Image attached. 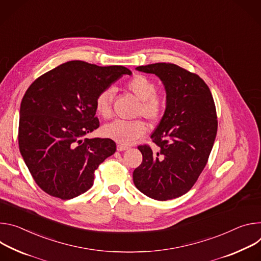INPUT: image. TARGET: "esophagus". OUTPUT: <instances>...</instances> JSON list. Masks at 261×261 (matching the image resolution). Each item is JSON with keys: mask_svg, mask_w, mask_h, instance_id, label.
Listing matches in <instances>:
<instances>
[{"mask_svg": "<svg viewBox=\"0 0 261 261\" xmlns=\"http://www.w3.org/2000/svg\"><path fill=\"white\" fill-rule=\"evenodd\" d=\"M128 147L127 146H124V145H117V150L118 151H124L126 150Z\"/></svg>", "mask_w": 261, "mask_h": 261, "instance_id": "esophagus-1", "label": "esophagus"}]
</instances>
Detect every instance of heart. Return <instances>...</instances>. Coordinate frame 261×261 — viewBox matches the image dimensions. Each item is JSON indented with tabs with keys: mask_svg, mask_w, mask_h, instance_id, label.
<instances>
[{
	"mask_svg": "<svg viewBox=\"0 0 261 261\" xmlns=\"http://www.w3.org/2000/svg\"><path fill=\"white\" fill-rule=\"evenodd\" d=\"M126 88L141 100L137 111L138 116H143L151 123L162 119L166 111V101L156 94V85L152 80L145 75L137 74L126 83ZM113 96V89L105 88L95 98V110L102 118H109L112 115ZM146 132L147 126L142 120H115L102 128L106 137L122 145H129L145 135Z\"/></svg>",
	"mask_w": 261,
	"mask_h": 261,
	"instance_id": "obj_1",
	"label": "heart"
}]
</instances>
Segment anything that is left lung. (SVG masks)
<instances>
[{"instance_id": "obj_1", "label": "left lung", "mask_w": 261, "mask_h": 261, "mask_svg": "<svg viewBox=\"0 0 261 261\" xmlns=\"http://www.w3.org/2000/svg\"><path fill=\"white\" fill-rule=\"evenodd\" d=\"M163 82L167 107L151 140L158 149L139 145L143 155L134 170L136 188L154 200L166 201L188 193L207 164L218 130L215 101L205 82L176 64L137 67Z\"/></svg>"}]
</instances>
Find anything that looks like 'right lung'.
<instances>
[{"label":"right lung","instance_id":"1","mask_svg":"<svg viewBox=\"0 0 261 261\" xmlns=\"http://www.w3.org/2000/svg\"><path fill=\"white\" fill-rule=\"evenodd\" d=\"M123 66L69 61L36 79L19 111L18 146L38 187L67 200L93 186L94 172L116 151L111 139H87L98 128L95 98L122 74Z\"/></svg>","mask_w":261,"mask_h":261}]
</instances>
